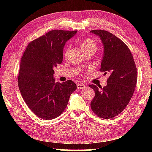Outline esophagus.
I'll use <instances>...</instances> for the list:
<instances>
[{
  "instance_id": "1",
  "label": "esophagus",
  "mask_w": 152,
  "mask_h": 152,
  "mask_svg": "<svg viewBox=\"0 0 152 152\" xmlns=\"http://www.w3.org/2000/svg\"><path fill=\"white\" fill-rule=\"evenodd\" d=\"M86 88V86L84 84H77V88L78 89H84Z\"/></svg>"
}]
</instances>
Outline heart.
<instances>
[{"instance_id":"b5f03b06","label":"heart","mask_w":152,"mask_h":152,"mask_svg":"<svg viewBox=\"0 0 152 152\" xmlns=\"http://www.w3.org/2000/svg\"><path fill=\"white\" fill-rule=\"evenodd\" d=\"M81 48L82 51H83L84 52H85V51H88L89 50H92V49H94V50H96V43H95L93 40H92L91 39H84L83 42H82ZM68 50L66 51V53H65L66 55L67 54V53H68Z\"/></svg>"}]
</instances>
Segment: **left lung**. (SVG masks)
I'll return each instance as SVG.
<instances>
[{
    "instance_id": "8db88e82",
    "label": "left lung",
    "mask_w": 152,
    "mask_h": 152,
    "mask_svg": "<svg viewBox=\"0 0 152 152\" xmlns=\"http://www.w3.org/2000/svg\"><path fill=\"white\" fill-rule=\"evenodd\" d=\"M91 33L98 36L103 45L100 70L109 74L103 88L89 85L95 92L91 107L99 117L111 119L121 113L132 99L137 84V68L129 49L120 39L104 30Z\"/></svg>"
}]
</instances>
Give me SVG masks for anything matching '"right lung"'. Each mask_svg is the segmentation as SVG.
I'll use <instances>...</instances> for the list:
<instances>
[{
	"mask_svg": "<svg viewBox=\"0 0 152 152\" xmlns=\"http://www.w3.org/2000/svg\"><path fill=\"white\" fill-rule=\"evenodd\" d=\"M77 31L52 30L29 43L20 60L18 85L25 103L42 119L58 117L77 86L55 82L54 70L63 61L64 48Z\"/></svg>",
	"mask_w": 152,
	"mask_h": 152,
	"instance_id": "obj_1",
	"label": "right lung"
}]
</instances>
